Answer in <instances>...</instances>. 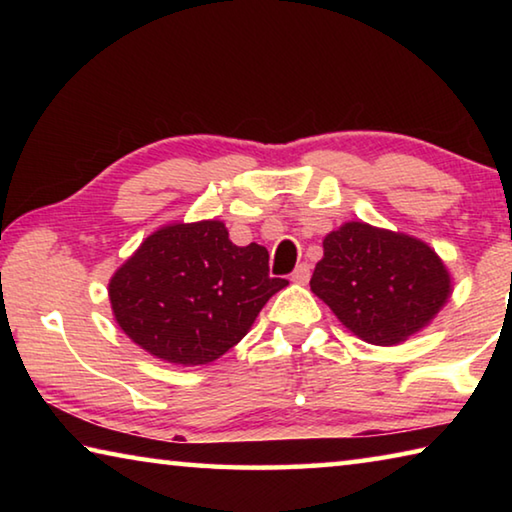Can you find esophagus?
Segmentation results:
<instances>
[{"label":"esophagus","instance_id":"esophagus-1","mask_svg":"<svg viewBox=\"0 0 512 512\" xmlns=\"http://www.w3.org/2000/svg\"><path fill=\"white\" fill-rule=\"evenodd\" d=\"M309 280V264L302 262L300 266H296V271L291 273V282L296 284H305Z\"/></svg>","mask_w":512,"mask_h":512}]
</instances>
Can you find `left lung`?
<instances>
[{
    "label": "left lung",
    "instance_id": "1",
    "mask_svg": "<svg viewBox=\"0 0 512 512\" xmlns=\"http://www.w3.org/2000/svg\"><path fill=\"white\" fill-rule=\"evenodd\" d=\"M309 284L354 336L372 345L418 334L452 296V277L436 250L363 221L329 232Z\"/></svg>",
    "mask_w": 512,
    "mask_h": 512
}]
</instances>
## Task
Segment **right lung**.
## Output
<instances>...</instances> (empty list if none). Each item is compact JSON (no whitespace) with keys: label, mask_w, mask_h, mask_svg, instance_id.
Listing matches in <instances>:
<instances>
[{"label":"right lung","mask_w":512,"mask_h":512,"mask_svg":"<svg viewBox=\"0 0 512 512\" xmlns=\"http://www.w3.org/2000/svg\"><path fill=\"white\" fill-rule=\"evenodd\" d=\"M268 250L235 246L223 221L169 223L142 241L108 284L124 334L155 359L203 366L244 339L268 298Z\"/></svg>","instance_id":"add662e5"}]
</instances>
